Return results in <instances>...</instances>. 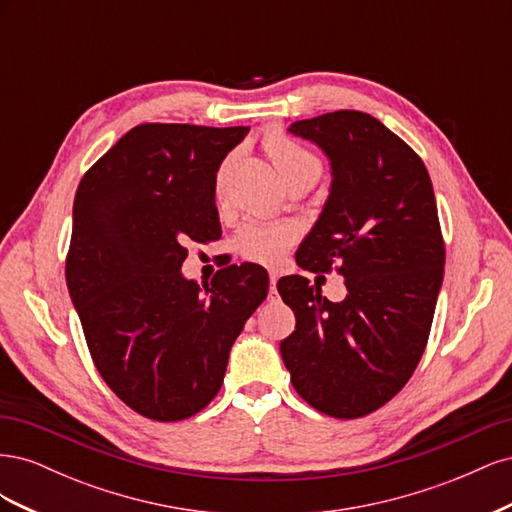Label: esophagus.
Wrapping results in <instances>:
<instances>
[{
	"label": "esophagus",
	"instance_id": "obj_1",
	"mask_svg": "<svg viewBox=\"0 0 512 512\" xmlns=\"http://www.w3.org/2000/svg\"><path fill=\"white\" fill-rule=\"evenodd\" d=\"M269 282H271V288H269V299H271V301H275V299H277V288H275V284H277V275H275V273H271V275H269Z\"/></svg>",
	"mask_w": 512,
	"mask_h": 512
}]
</instances>
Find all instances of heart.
Wrapping results in <instances>:
<instances>
[{
    "label": "heart",
    "mask_w": 512,
    "mask_h": 512,
    "mask_svg": "<svg viewBox=\"0 0 512 512\" xmlns=\"http://www.w3.org/2000/svg\"><path fill=\"white\" fill-rule=\"evenodd\" d=\"M265 149L286 183L301 177L318 181L322 173L320 160L307 147L294 141L292 136L284 134L282 130H269L265 134ZM220 183L222 179H218V188ZM294 237H297V226L294 224L252 220L243 224L237 232L235 247L247 260L273 265V262L282 258L284 250L294 241Z\"/></svg>",
    "instance_id": "obj_1"
}]
</instances>
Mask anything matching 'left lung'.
<instances>
[{
  "label": "left lung",
  "mask_w": 512,
  "mask_h": 512,
  "mask_svg": "<svg viewBox=\"0 0 512 512\" xmlns=\"http://www.w3.org/2000/svg\"><path fill=\"white\" fill-rule=\"evenodd\" d=\"M331 162V194L297 252L301 269L344 277L333 303L303 275L277 282L297 327L280 344L309 406L359 418L393 399L427 346L444 277L436 196L423 160L361 111L294 121Z\"/></svg>",
  "instance_id": "left-lung-1"
}]
</instances>
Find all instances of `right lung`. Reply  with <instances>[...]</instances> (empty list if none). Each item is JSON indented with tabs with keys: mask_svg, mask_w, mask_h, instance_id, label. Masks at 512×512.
Returning <instances> with one entry per match:
<instances>
[{
	"mask_svg": "<svg viewBox=\"0 0 512 512\" xmlns=\"http://www.w3.org/2000/svg\"><path fill=\"white\" fill-rule=\"evenodd\" d=\"M245 126L141 123L83 175L66 258L70 299L111 391L151 421L209 406L269 275L243 262L200 288L181 273L188 241L222 237L215 177Z\"/></svg>",
	"mask_w": 512,
	"mask_h": 512,
	"instance_id": "1",
	"label": "right lung"
}]
</instances>
